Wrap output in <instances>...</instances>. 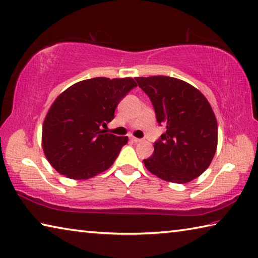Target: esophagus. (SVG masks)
I'll return each instance as SVG.
<instances>
[{
	"label": "esophagus",
	"mask_w": 258,
	"mask_h": 258,
	"mask_svg": "<svg viewBox=\"0 0 258 258\" xmlns=\"http://www.w3.org/2000/svg\"><path fill=\"white\" fill-rule=\"evenodd\" d=\"M131 140H132L133 142H137V144H138V142H141L142 141L141 139H138V138H134V137L131 138Z\"/></svg>",
	"instance_id": "34e87169"
}]
</instances>
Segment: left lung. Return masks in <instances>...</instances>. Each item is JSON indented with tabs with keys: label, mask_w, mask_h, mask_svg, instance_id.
I'll use <instances>...</instances> for the list:
<instances>
[{
	"label": "left lung",
	"mask_w": 258,
	"mask_h": 258,
	"mask_svg": "<svg viewBox=\"0 0 258 258\" xmlns=\"http://www.w3.org/2000/svg\"><path fill=\"white\" fill-rule=\"evenodd\" d=\"M137 83L153 103L166 132L155 142L154 154L144 159L147 170L165 181L186 183L201 175L217 149L218 127L203 94L177 78L138 77Z\"/></svg>",
	"instance_id": "left-lung-1"
}]
</instances>
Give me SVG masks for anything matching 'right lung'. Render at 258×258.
<instances>
[{"mask_svg": "<svg viewBox=\"0 0 258 258\" xmlns=\"http://www.w3.org/2000/svg\"><path fill=\"white\" fill-rule=\"evenodd\" d=\"M132 78L79 81L57 97L42 126V148L51 166L65 177L85 180L113 164L127 137L101 130L131 89Z\"/></svg>", "mask_w": 258, "mask_h": 258, "instance_id": "right-lung-1", "label": "right lung"}]
</instances>
